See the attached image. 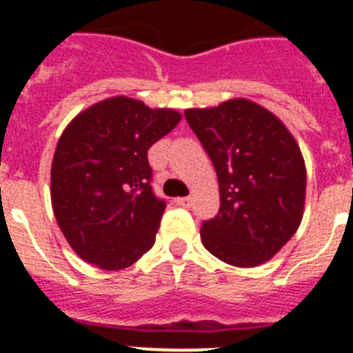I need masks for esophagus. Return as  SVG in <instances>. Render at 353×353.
Listing matches in <instances>:
<instances>
[{
	"label": "esophagus",
	"instance_id": "1",
	"mask_svg": "<svg viewBox=\"0 0 353 353\" xmlns=\"http://www.w3.org/2000/svg\"><path fill=\"white\" fill-rule=\"evenodd\" d=\"M176 205L177 207H183V209H188L192 205V198H177Z\"/></svg>",
	"mask_w": 353,
	"mask_h": 353
}]
</instances>
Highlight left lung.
I'll return each instance as SVG.
<instances>
[{
    "instance_id": "1",
    "label": "left lung",
    "mask_w": 353,
    "mask_h": 353,
    "mask_svg": "<svg viewBox=\"0 0 353 353\" xmlns=\"http://www.w3.org/2000/svg\"><path fill=\"white\" fill-rule=\"evenodd\" d=\"M218 174L220 212L201 225L205 249L236 268L268 262L296 232L306 165L276 115L247 99L185 110Z\"/></svg>"
}]
</instances>
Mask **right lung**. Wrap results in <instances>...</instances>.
Returning <instances> with one entry per match:
<instances>
[{"instance_id": "right-lung-1", "label": "right lung", "mask_w": 353, "mask_h": 353, "mask_svg": "<svg viewBox=\"0 0 353 353\" xmlns=\"http://www.w3.org/2000/svg\"><path fill=\"white\" fill-rule=\"evenodd\" d=\"M179 121L176 110L119 95L65 126L52 157L51 203L82 260L119 271L152 249L166 205L152 192L148 148Z\"/></svg>"}]
</instances>
